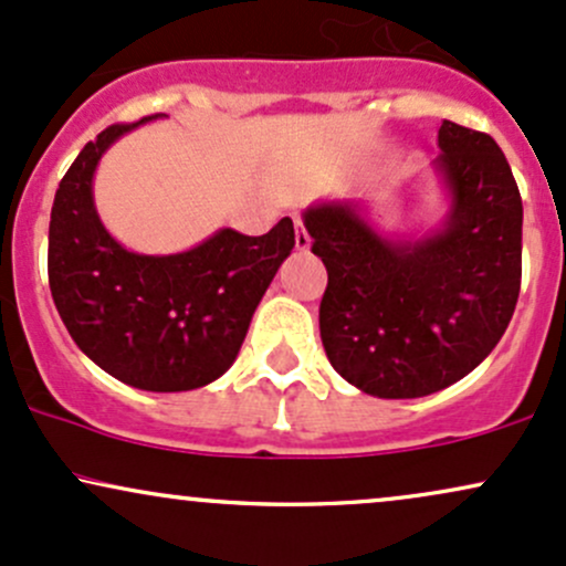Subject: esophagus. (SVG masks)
I'll list each match as a JSON object with an SVG mask.
<instances>
[{
  "mask_svg": "<svg viewBox=\"0 0 566 566\" xmlns=\"http://www.w3.org/2000/svg\"><path fill=\"white\" fill-rule=\"evenodd\" d=\"M295 247L297 250H308L311 247V237H308V231L303 229L301 216H295Z\"/></svg>",
  "mask_w": 566,
  "mask_h": 566,
  "instance_id": "1",
  "label": "esophagus"
}]
</instances>
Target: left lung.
Returning <instances> with one entry per match:
<instances>
[{
	"label": "left lung",
	"instance_id": "left-lung-1",
	"mask_svg": "<svg viewBox=\"0 0 566 566\" xmlns=\"http://www.w3.org/2000/svg\"><path fill=\"white\" fill-rule=\"evenodd\" d=\"M433 161L450 197L439 229L382 237L356 201L303 212L327 265L319 333L350 386L380 399L437 394L476 369L522 287V197L490 135L441 122Z\"/></svg>",
	"mask_w": 566,
	"mask_h": 566
}]
</instances>
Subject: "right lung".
<instances>
[{
    "label": "right lung",
    "instance_id": "obj_1",
    "mask_svg": "<svg viewBox=\"0 0 566 566\" xmlns=\"http://www.w3.org/2000/svg\"><path fill=\"white\" fill-rule=\"evenodd\" d=\"M135 125L103 129L63 175L50 212V292L69 335L97 367L140 391H191L237 359L258 303L295 247L292 220L263 237L220 229L175 255H140L101 223L97 161Z\"/></svg>",
    "mask_w": 566,
    "mask_h": 566
}]
</instances>
